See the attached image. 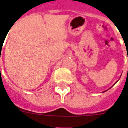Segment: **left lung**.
<instances>
[{
  "label": "left lung",
  "mask_w": 128,
  "mask_h": 128,
  "mask_svg": "<svg viewBox=\"0 0 128 128\" xmlns=\"http://www.w3.org/2000/svg\"><path fill=\"white\" fill-rule=\"evenodd\" d=\"M118 81H116V82H115V83H114V84H113V86H114V85H115V84H116V83H117V82H118ZM112 86H111V87H110V88H109V89H110V88H112ZM109 89H108V90H105V91H103V92H106V91H107V90H109Z\"/></svg>",
  "instance_id": "left-lung-1"
}]
</instances>
